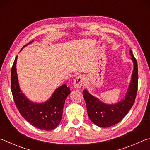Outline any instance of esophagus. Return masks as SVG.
<instances>
[{
  "instance_id": "34e87169",
  "label": "esophagus",
  "mask_w": 150,
  "mask_h": 150,
  "mask_svg": "<svg viewBox=\"0 0 150 150\" xmlns=\"http://www.w3.org/2000/svg\"><path fill=\"white\" fill-rule=\"evenodd\" d=\"M84 83V78L82 76H79L77 78H75L74 81H73V86H74L75 88H81V87L83 85Z\"/></svg>"
}]
</instances>
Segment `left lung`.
Listing matches in <instances>:
<instances>
[{
	"label": "left lung",
	"instance_id": "obj_1",
	"mask_svg": "<svg viewBox=\"0 0 150 150\" xmlns=\"http://www.w3.org/2000/svg\"><path fill=\"white\" fill-rule=\"evenodd\" d=\"M130 54L134 62V70L129 88L123 100L115 105H107L90 94L86 90L83 92L90 119L100 127H110L118 123L125 117L134 104L138 91V64L131 51Z\"/></svg>",
	"mask_w": 150,
	"mask_h": 150
}]
</instances>
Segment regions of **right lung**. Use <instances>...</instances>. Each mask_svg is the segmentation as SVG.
I'll use <instances>...</instances> for the list:
<instances>
[{"label":"right lung","mask_w":150,"mask_h":150,"mask_svg":"<svg viewBox=\"0 0 150 150\" xmlns=\"http://www.w3.org/2000/svg\"><path fill=\"white\" fill-rule=\"evenodd\" d=\"M17 57L11 69V91L19 112L26 121L37 129L44 130L54 129L61 121L65 100L71 92L69 88L63 84L44 103L39 104L30 102L19 87L16 73Z\"/></svg>","instance_id":"obj_1"}]
</instances>
